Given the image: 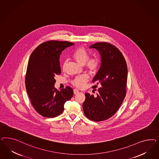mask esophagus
<instances>
[{
	"label": "esophagus",
	"mask_w": 159,
	"mask_h": 159,
	"mask_svg": "<svg viewBox=\"0 0 159 159\" xmlns=\"http://www.w3.org/2000/svg\"><path fill=\"white\" fill-rule=\"evenodd\" d=\"M79 92V90H77L76 89H74V90H73V93H74V94H77Z\"/></svg>",
	"instance_id": "1"
}]
</instances>
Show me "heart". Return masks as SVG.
<instances>
[{
	"instance_id": "heart-1",
	"label": "heart",
	"mask_w": 159,
	"mask_h": 159,
	"mask_svg": "<svg viewBox=\"0 0 159 159\" xmlns=\"http://www.w3.org/2000/svg\"><path fill=\"white\" fill-rule=\"evenodd\" d=\"M73 57L77 62L84 65L85 66L90 70H95L99 65V60L97 57L89 58V53L84 48H77L73 53ZM67 60H65L63 63L62 67L64 69L67 64ZM89 79V76L87 74L82 75L76 77L72 82L73 84L75 86L82 88L84 86L87 82Z\"/></svg>"
}]
</instances>
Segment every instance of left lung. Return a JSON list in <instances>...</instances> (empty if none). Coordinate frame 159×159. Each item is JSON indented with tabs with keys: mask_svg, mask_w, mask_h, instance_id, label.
<instances>
[{
	"mask_svg": "<svg viewBox=\"0 0 159 159\" xmlns=\"http://www.w3.org/2000/svg\"><path fill=\"white\" fill-rule=\"evenodd\" d=\"M90 48L97 49L101 56L100 67L93 80L100 87L97 96L85 93L83 109L87 118L98 122L111 118L120 107L126 95L128 69L125 58L115 46L97 43Z\"/></svg>",
	"mask_w": 159,
	"mask_h": 159,
	"instance_id": "obj_1",
	"label": "left lung"
}]
</instances>
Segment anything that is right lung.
<instances>
[{
  "label": "right lung",
  "instance_id": "add662e5",
  "mask_svg": "<svg viewBox=\"0 0 159 159\" xmlns=\"http://www.w3.org/2000/svg\"><path fill=\"white\" fill-rule=\"evenodd\" d=\"M74 43L49 41L40 44L29 58L25 76V87L34 109L47 118L60 115L64 104L73 95L67 86L58 90L55 88V75L61 73L59 57L63 51Z\"/></svg>",
  "mask_w": 159,
  "mask_h": 159
}]
</instances>
